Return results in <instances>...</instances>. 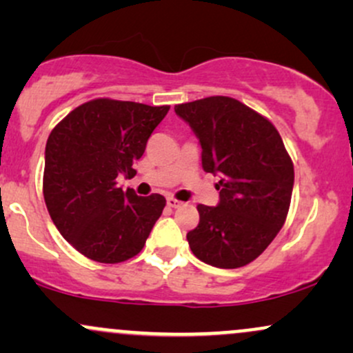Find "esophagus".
Listing matches in <instances>:
<instances>
[{"label": "esophagus", "instance_id": "obj_1", "mask_svg": "<svg viewBox=\"0 0 353 353\" xmlns=\"http://www.w3.org/2000/svg\"><path fill=\"white\" fill-rule=\"evenodd\" d=\"M168 205L169 208H181L182 205V202L181 201H177V199H174V197H168Z\"/></svg>", "mask_w": 353, "mask_h": 353}]
</instances>
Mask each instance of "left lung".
<instances>
[{"instance_id": "8db88e82", "label": "left lung", "mask_w": 353, "mask_h": 353, "mask_svg": "<svg viewBox=\"0 0 353 353\" xmlns=\"http://www.w3.org/2000/svg\"><path fill=\"white\" fill-rule=\"evenodd\" d=\"M202 148V168L221 177L216 208L197 205L199 225L188 232L192 254L219 269L257 259L285 222L294 164L269 119L228 96L177 104Z\"/></svg>"}]
</instances>
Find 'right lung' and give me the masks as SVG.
Here are the masks:
<instances>
[{"instance_id": "add662e5", "label": "right lung", "mask_w": 353, "mask_h": 353, "mask_svg": "<svg viewBox=\"0 0 353 353\" xmlns=\"http://www.w3.org/2000/svg\"><path fill=\"white\" fill-rule=\"evenodd\" d=\"M169 106L116 99L81 104L51 131L44 152L43 194L48 212L78 252L117 264L143 250L165 199L117 188L132 177L134 161Z\"/></svg>"}]
</instances>
